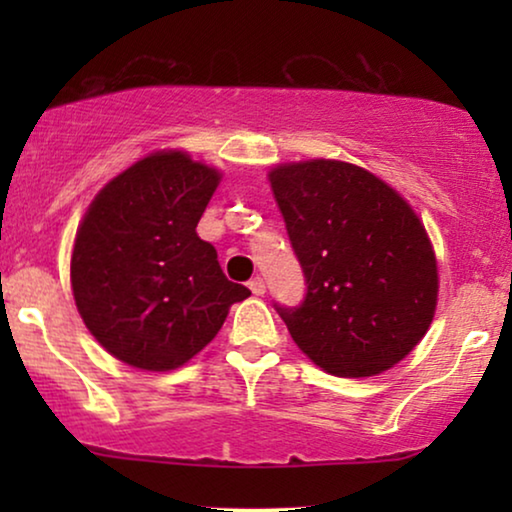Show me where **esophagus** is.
Segmentation results:
<instances>
[{
	"instance_id": "1",
	"label": "esophagus",
	"mask_w": 512,
	"mask_h": 512,
	"mask_svg": "<svg viewBox=\"0 0 512 512\" xmlns=\"http://www.w3.org/2000/svg\"><path fill=\"white\" fill-rule=\"evenodd\" d=\"M249 289H251V293H254V296H263V293H265V282H263L261 277H254L249 282Z\"/></svg>"
}]
</instances>
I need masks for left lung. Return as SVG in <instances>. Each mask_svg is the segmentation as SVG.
<instances>
[{
	"mask_svg": "<svg viewBox=\"0 0 512 512\" xmlns=\"http://www.w3.org/2000/svg\"><path fill=\"white\" fill-rule=\"evenodd\" d=\"M268 177L307 284L298 307L275 303L293 342L340 377L405 359L438 300L436 254L415 209L342 160L277 165Z\"/></svg>",
	"mask_w": 512,
	"mask_h": 512,
	"instance_id": "obj_1",
	"label": "left lung"
}]
</instances>
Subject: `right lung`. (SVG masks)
Here are the masks:
<instances>
[{
    "label": "right lung",
    "mask_w": 512,
    "mask_h": 512,
    "mask_svg": "<svg viewBox=\"0 0 512 512\" xmlns=\"http://www.w3.org/2000/svg\"><path fill=\"white\" fill-rule=\"evenodd\" d=\"M221 181L184 151L137 160L95 195L72 251L83 324L118 361L174 370L221 331L251 291L223 275L195 228Z\"/></svg>",
    "instance_id": "1"
}]
</instances>
